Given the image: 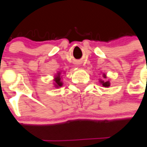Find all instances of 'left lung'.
Listing matches in <instances>:
<instances>
[{
	"mask_svg": "<svg viewBox=\"0 0 147 147\" xmlns=\"http://www.w3.org/2000/svg\"><path fill=\"white\" fill-rule=\"evenodd\" d=\"M103 78H104V80L102 79H99V82L102 85L103 87L105 88H109L110 85H111V82H110L109 80H106V78H107V76L105 75V73L102 74Z\"/></svg>",
	"mask_w": 147,
	"mask_h": 147,
	"instance_id": "8db88e82",
	"label": "left lung"
}]
</instances>
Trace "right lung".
I'll return each mask as SVG.
<instances>
[{
	"mask_svg": "<svg viewBox=\"0 0 147 147\" xmlns=\"http://www.w3.org/2000/svg\"><path fill=\"white\" fill-rule=\"evenodd\" d=\"M62 71H58L57 73L55 74V76H54V82H53V85H54V87L55 88H59L62 87V85H63V82H62Z\"/></svg>",
	"mask_w": 147,
	"mask_h": 147,
	"instance_id": "1",
	"label": "right lung"
}]
</instances>
